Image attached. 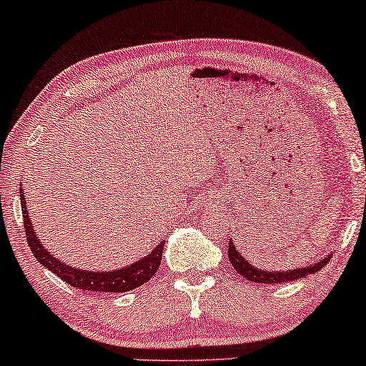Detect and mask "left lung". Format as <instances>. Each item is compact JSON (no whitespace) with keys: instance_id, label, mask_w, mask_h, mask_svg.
Segmentation results:
<instances>
[{"instance_id":"obj_1","label":"left lung","mask_w":366,"mask_h":366,"mask_svg":"<svg viewBox=\"0 0 366 366\" xmlns=\"http://www.w3.org/2000/svg\"><path fill=\"white\" fill-rule=\"evenodd\" d=\"M229 259L230 264L234 265V269L240 274L242 277H245L247 281H252L257 284H281V282H289V281H297V279L310 276V274H315L317 270H321L328 264L330 255L325 257L320 262L310 265V267L305 269H294V270H286V272H267V270L255 269L254 265H250L247 260L242 257L239 250L235 249V245L232 244V239L229 240Z\"/></svg>"}]
</instances>
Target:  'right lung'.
<instances>
[{"mask_svg":"<svg viewBox=\"0 0 366 366\" xmlns=\"http://www.w3.org/2000/svg\"><path fill=\"white\" fill-rule=\"evenodd\" d=\"M20 200L26 242L30 245L33 255H35L38 262L44 264L46 269L56 274L61 281L70 284L72 287L94 292H126L148 282L159 267L164 244H159L156 247L148 257L137 260V262L129 265V267L112 270V272H90V270L74 269L67 264L59 262V259H55L50 252H46L45 247L38 240L35 230H33L31 220L26 213V200L23 189H20Z\"/></svg>","mask_w":366,"mask_h":366,"instance_id":"obj_1","label":"right lung"}]
</instances>
